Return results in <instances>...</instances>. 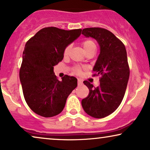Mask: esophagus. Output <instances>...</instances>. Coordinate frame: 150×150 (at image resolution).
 <instances>
[{
  "label": "esophagus",
  "instance_id": "34e87169",
  "mask_svg": "<svg viewBox=\"0 0 150 150\" xmlns=\"http://www.w3.org/2000/svg\"><path fill=\"white\" fill-rule=\"evenodd\" d=\"M83 85V80L81 79H78V85Z\"/></svg>",
  "mask_w": 150,
  "mask_h": 150
}]
</instances>
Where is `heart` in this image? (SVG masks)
<instances>
[{"label": "heart", "instance_id": "1", "mask_svg": "<svg viewBox=\"0 0 150 150\" xmlns=\"http://www.w3.org/2000/svg\"><path fill=\"white\" fill-rule=\"evenodd\" d=\"M82 46H83L84 50H85V52H87V51L90 50H96V44L95 42H93V40H84L83 42H82ZM71 46H67L65 47L64 50H63V55L65 57H66L68 55L69 50H70ZM73 71L76 74H81L82 73V68L80 66H75L73 68Z\"/></svg>", "mask_w": 150, "mask_h": 150}]
</instances>
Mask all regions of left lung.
Returning <instances> with one entry per match:
<instances>
[{"label": "left lung", "mask_w": 150, "mask_h": 150, "mask_svg": "<svg viewBox=\"0 0 150 150\" xmlns=\"http://www.w3.org/2000/svg\"><path fill=\"white\" fill-rule=\"evenodd\" d=\"M82 34L94 38L100 45L93 76H101L97 87L89 81L83 82L89 93L82 100V106L89 115L103 118L112 113L124 97L130 76L126 50L122 41L105 28H86Z\"/></svg>", "instance_id": "1"}]
</instances>
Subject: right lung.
Instances as JSON below:
<instances>
[{
    "label": "right lung",
    "mask_w": 150,
    "mask_h": 150,
    "mask_svg": "<svg viewBox=\"0 0 150 150\" xmlns=\"http://www.w3.org/2000/svg\"><path fill=\"white\" fill-rule=\"evenodd\" d=\"M82 29L65 30L46 27L26 43L20 69L22 91L28 106L44 117L57 115L64 108L68 96L77 87V79L55 76L54 66L63 60L65 47L79 38Z\"/></svg>",
    "instance_id": "add662e5"
}]
</instances>
